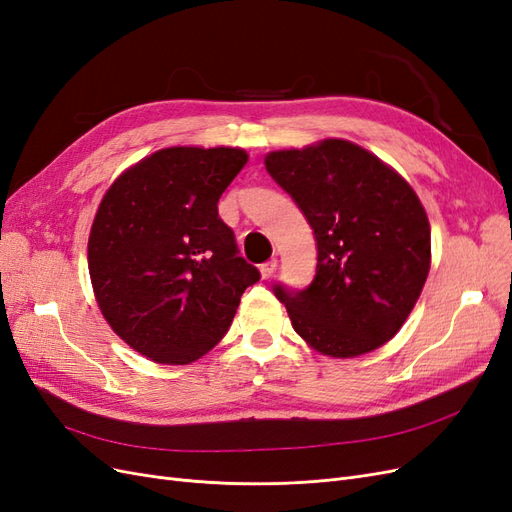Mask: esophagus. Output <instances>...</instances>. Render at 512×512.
Masks as SVG:
<instances>
[{
    "label": "esophagus",
    "instance_id": "esophagus-1",
    "mask_svg": "<svg viewBox=\"0 0 512 512\" xmlns=\"http://www.w3.org/2000/svg\"><path fill=\"white\" fill-rule=\"evenodd\" d=\"M275 271H277V258H271V260L265 262V265H260L262 280H271V277L275 275Z\"/></svg>",
    "mask_w": 512,
    "mask_h": 512
}]
</instances>
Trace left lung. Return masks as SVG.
Returning <instances> with one entry per match:
<instances>
[{
  "instance_id": "8db88e82",
  "label": "left lung",
  "mask_w": 512,
  "mask_h": 512,
  "mask_svg": "<svg viewBox=\"0 0 512 512\" xmlns=\"http://www.w3.org/2000/svg\"><path fill=\"white\" fill-rule=\"evenodd\" d=\"M265 166L318 247L312 284L273 288L294 331L337 359L389 342L421 297L431 262L429 220L410 183L342 138L273 151Z\"/></svg>"
}]
</instances>
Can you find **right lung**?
Segmentation results:
<instances>
[{"instance_id":"obj_1","label":"right lung","mask_w":512,"mask_h":512,"mask_svg":"<svg viewBox=\"0 0 512 512\" xmlns=\"http://www.w3.org/2000/svg\"><path fill=\"white\" fill-rule=\"evenodd\" d=\"M245 162L232 147L160 149L102 198L87 245L96 301L111 329L151 361L188 365L207 354L260 280L218 213Z\"/></svg>"}]
</instances>
